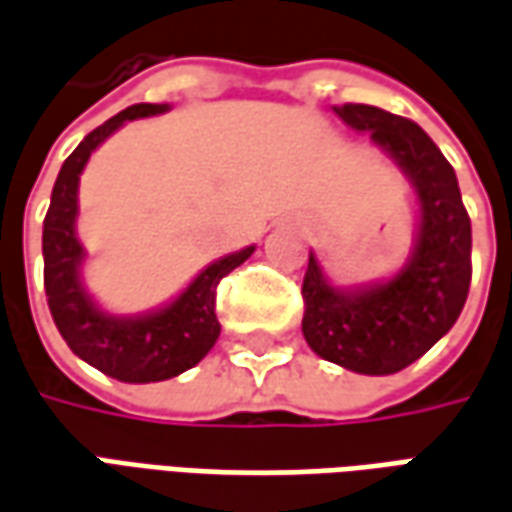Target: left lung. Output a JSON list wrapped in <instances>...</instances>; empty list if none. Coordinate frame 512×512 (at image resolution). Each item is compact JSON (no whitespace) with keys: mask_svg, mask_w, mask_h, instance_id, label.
Instances as JSON below:
<instances>
[{"mask_svg":"<svg viewBox=\"0 0 512 512\" xmlns=\"http://www.w3.org/2000/svg\"><path fill=\"white\" fill-rule=\"evenodd\" d=\"M348 128L370 133L418 195V236L396 276L365 287H334L315 253L303 276V337L340 368L387 376L421 359L457 323L471 287V220L457 175L412 119L373 105L334 108Z\"/></svg>","mask_w":512,"mask_h":512,"instance_id":"left-lung-1","label":"left lung"}]
</instances>
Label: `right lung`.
Returning <instances> with one entry per match:
<instances>
[{"mask_svg": "<svg viewBox=\"0 0 512 512\" xmlns=\"http://www.w3.org/2000/svg\"><path fill=\"white\" fill-rule=\"evenodd\" d=\"M164 111L169 105H130L91 130L63 161L44 217V290L55 326L83 362L128 384L164 382L195 368L209 354L220 337V320L214 312L217 284L256 250L250 245L211 262L175 301L147 315H111L88 295L80 278L86 250L74 228L80 172L91 153L125 122Z\"/></svg>", "mask_w": 512, "mask_h": 512, "instance_id": "obj_1", "label": "right lung"}]
</instances>
